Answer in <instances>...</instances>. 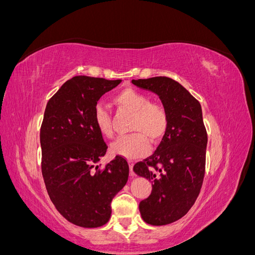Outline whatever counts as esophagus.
<instances>
[{
	"instance_id": "34e87169",
	"label": "esophagus",
	"mask_w": 255,
	"mask_h": 255,
	"mask_svg": "<svg viewBox=\"0 0 255 255\" xmlns=\"http://www.w3.org/2000/svg\"><path fill=\"white\" fill-rule=\"evenodd\" d=\"M128 165H129V175L130 176H135V173L133 171V167H134L133 160H128Z\"/></svg>"
}]
</instances>
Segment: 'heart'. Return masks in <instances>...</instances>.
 Returning <instances> with one entry per match:
<instances>
[{
    "mask_svg": "<svg viewBox=\"0 0 255 255\" xmlns=\"http://www.w3.org/2000/svg\"><path fill=\"white\" fill-rule=\"evenodd\" d=\"M113 102L119 111L133 115L129 130L134 132L119 138L111 145L113 154L127 158L141 157L149 151V141L155 145L163 140L170 122L165 105L151 102L148 95L132 87L119 91L113 98ZM94 121L102 136L106 138L114 136L112 118L104 106H96Z\"/></svg>",
    "mask_w": 255,
    "mask_h": 255,
    "instance_id": "b5f03b06",
    "label": "heart"
}]
</instances>
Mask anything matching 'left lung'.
Masks as SVG:
<instances>
[{
    "label": "left lung",
    "mask_w": 255,
    "mask_h": 255,
    "mask_svg": "<svg viewBox=\"0 0 255 255\" xmlns=\"http://www.w3.org/2000/svg\"><path fill=\"white\" fill-rule=\"evenodd\" d=\"M132 83L155 92L170 118L156 151L134 166L138 175L152 183L151 195L139 203L142 219L152 226H165L187 214L202 187L207 145L202 109L187 89L167 76Z\"/></svg>",
    "instance_id": "1"
}]
</instances>
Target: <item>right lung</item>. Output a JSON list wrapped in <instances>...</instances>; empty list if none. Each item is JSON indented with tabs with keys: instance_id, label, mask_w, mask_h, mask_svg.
<instances>
[{
	"instance_id": "1",
	"label": "right lung",
	"mask_w": 255,
	"mask_h": 255,
	"mask_svg": "<svg viewBox=\"0 0 255 255\" xmlns=\"http://www.w3.org/2000/svg\"><path fill=\"white\" fill-rule=\"evenodd\" d=\"M121 80L79 75L67 81L47 104L40 128L41 172L51 201L64 217L82 228L110 220L114 197L128 179L127 159L117 155L95 166L107 151L95 126L99 99Z\"/></svg>"
}]
</instances>
